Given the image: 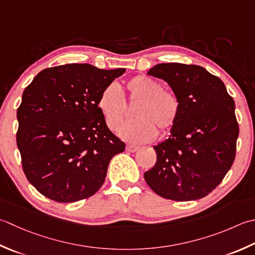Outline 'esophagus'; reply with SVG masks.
I'll list each match as a JSON object with an SVG mask.
<instances>
[{"mask_svg": "<svg viewBox=\"0 0 255 255\" xmlns=\"http://www.w3.org/2000/svg\"><path fill=\"white\" fill-rule=\"evenodd\" d=\"M126 149H127V151H129V152H134V151L138 150L139 147L138 146H133V144H127Z\"/></svg>", "mask_w": 255, "mask_h": 255, "instance_id": "1", "label": "esophagus"}]
</instances>
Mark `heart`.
Listing matches in <instances>:
<instances>
[{
  "instance_id": "heart-1",
  "label": "heart",
  "mask_w": 255,
  "mask_h": 255,
  "mask_svg": "<svg viewBox=\"0 0 255 255\" xmlns=\"http://www.w3.org/2000/svg\"><path fill=\"white\" fill-rule=\"evenodd\" d=\"M128 106H134L136 119L125 124L119 136L133 143L150 141L157 130L166 132L176 125L180 115L181 103L171 89L162 88L158 81L143 75L134 76L125 85V94L116 85H108L99 95L97 106L105 123L112 130L122 126L128 113Z\"/></svg>"
}]
</instances>
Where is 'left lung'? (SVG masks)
I'll return each mask as SVG.
<instances>
[{
  "instance_id": "1",
  "label": "left lung",
  "mask_w": 255,
  "mask_h": 255,
  "mask_svg": "<svg viewBox=\"0 0 255 255\" xmlns=\"http://www.w3.org/2000/svg\"><path fill=\"white\" fill-rule=\"evenodd\" d=\"M148 75L166 81L181 103L171 134L154 146L147 184L174 201L198 200L219 186L236 158V104L220 78L198 65L163 63Z\"/></svg>"
}]
</instances>
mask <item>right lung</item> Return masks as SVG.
Masks as SVG:
<instances>
[{"instance_id": "add662e5", "label": "right lung", "mask_w": 255, "mask_h": 255, "mask_svg": "<svg viewBox=\"0 0 255 255\" xmlns=\"http://www.w3.org/2000/svg\"><path fill=\"white\" fill-rule=\"evenodd\" d=\"M125 71L66 64L43 69L25 88L16 142L25 176L43 196L76 202L103 186L125 142L109 130L97 102Z\"/></svg>"}]
</instances>
